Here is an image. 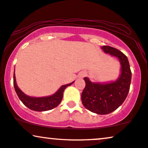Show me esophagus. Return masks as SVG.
I'll return each instance as SVG.
<instances>
[{"label": "esophagus", "mask_w": 148, "mask_h": 148, "mask_svg": "<svg viewBox=\"0 0 148 148\" xmlns=\"http://www.w3.org/2000/svg\"><path fill=\"white\" fill-rule=\"evenodd\" d=\"M86 76V74L84 72H82L80 74V77H84V76Z\"/></svg>", "instance_id": "esophagus-1"}]
</instances>
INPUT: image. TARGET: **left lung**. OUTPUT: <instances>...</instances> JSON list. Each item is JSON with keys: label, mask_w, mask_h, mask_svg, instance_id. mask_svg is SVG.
Wrapping results in <instances>:
<instances>
[{"label": "left lung", "mask_w": 148, "mask_h": 148, "mask_svg": "<svg viewBox=\"0 0 148 148\" xmlns=\"http://www.w3.org/2000/svg\"><path fill=\"white\" fill-rule=\"evenodd\" d=\"M105 53L116 58L121 64V74L114 81L92 82L84 77L86 86L81 95L84 108L97 114H108L120 107L127 97L131 81V71L127 57L110 46L101 48Z\"/></svg>", "instance_id": "1"}]
</instances>
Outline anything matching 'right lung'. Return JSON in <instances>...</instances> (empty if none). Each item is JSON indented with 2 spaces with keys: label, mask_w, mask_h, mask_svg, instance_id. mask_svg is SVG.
I'll use <instances>...</instances> for the list:
<instances>
[{
  "label": "right lung",
  "mask_w": 148,
  "mask_h": 148,
  "mask_svg": "<svg viewBox=\"0 0 148 148\" xmlns=\"http://www.w3.org/2000/svg\"><path fill=\"white\" fill-rule=\"evenodd\" d=\"M74 82V81L70 84L62 85L54 94L51 95L47 96V97H35L25 95L18 87L16 82V79H15V72L13 74V84H14L15 92H16L19 99L29 109L36 112L48 111V110L56 108L62 101L65 88L67 86H70Z\"/></svg>",
  "instance_id": "right-lung-1"
}]
</instances>
